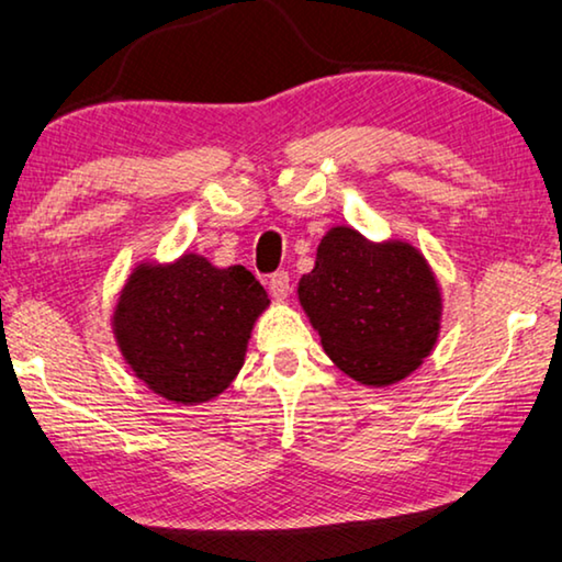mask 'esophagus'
I'll return each mask as SVG.
<instances>
[{
	"label": "esophagus",
	"instance_id": "1",
	"mask_svg": "<svg viewBox=\"0 0 562 562\" xmlns=\"http://www.w3.org/2000/svg\"><path fill=\"white\" fill-rule=\"evenodd\" d=\"M268 291H271V296H273V299H279V301L289 299V294H291L289 273H286V271H279V273H273L271 279H268Z\"/></svg>",
	"mask_w": 562,
	"mask_h": 562
}]
</instances>
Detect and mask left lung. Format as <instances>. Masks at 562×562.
I'll return each mask as SVG.
<instances>
[{
	"mask_svg": "<svg viewBox=\"0 0 562 562\" xmlns=\"http://www.w3.org/2000/svg\"><path fill=\"white\" fill-rule=\"evenodd\" d=\"M296 294L329 360L368 387L416 372L441 335V283L403 238L370 240L349 225L329 227Z\"/></svg>",
	"mask_w": 562,
	"mask_h": 562,
	"instance_id": "left-lung-1",
	"label": "left lung"
}]
</instances>
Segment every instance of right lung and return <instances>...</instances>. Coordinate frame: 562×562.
I'll use <instances>...</instances> for the list:
<instances>
[{"mask_svg":"<svg viewBox=\"0 0 562 562\" xmlns=\"http://www.w3.org/2000/svg\"><path fill=\"white\" fill-rule=\"evenodd\" d=\"M268 306L266 289L243 266L217 268L200 254L167 263L146 258L119 291L111 331L151 393L200 405L231 387Z\"/></svg>","mask_w":562,"mask_h":562,"instance_id":"add662e5","label":"right lung"}]
</instances>
